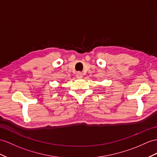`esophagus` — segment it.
Segmentation results:
<instances>
[{"mask_svg": "<svg viewBox=\"0 0 157 157\" xmlns=\"http://www.w3.org/2000/svg\"><path fill=\"white\" fill-rule=\"evenodd\" d=\"M76 78H82L83 75L81 72H78L76 75Z\"/></svg>", "mask_w": 157, "mask_h": 157, "instance_id": "1", "label": "esophagus"}]
</instances>
